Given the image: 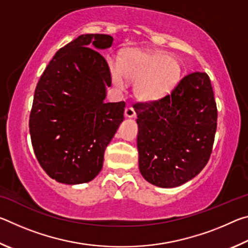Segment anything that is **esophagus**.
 <instances>
[{
  "instance_id": "obj_1",
  "label": "esophagus",
  "mask_w": 248,
  "mask_h": 248,
  "mask_svg": "<svg viewBox=\"0 0 248 248\" xmlns=\"http://www.w3.org/2000/svg\"><path fill=\"white\" fill-rule=\"evenodd\" d=\"M124 115L128 118H133V117H136V111H134L132 107H127L124 109Z\"/></svg>"
}]
</instances>
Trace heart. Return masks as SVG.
<instances>
[{
    "instance_id": "obj_1",
    "label": "heart",
    "mask_w": 248,
    "mask_h": 248,
    "mask_svg": "<svg viewBox=\"0 0 248 248\" xmlns=\"http://www.w3.org/2000/svg\"><path fill=\"white\" fill-rule=\"evenodd\" d=\"M111 81L124 87L133 84V94L142 102H154L169 95L179 82L182 65L175 57L154 50L129 49L120 57V66L109 62Z\"/></svg>"
}]
</instances>
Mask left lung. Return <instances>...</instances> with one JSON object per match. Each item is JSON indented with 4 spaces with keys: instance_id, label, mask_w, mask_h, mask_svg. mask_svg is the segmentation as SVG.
Wrapping results in <instances>:
<instances>
[{
    "instance_id": "obj_1",
    "label": "left lung",
    "mask_w": 248,
    "mask_h": 248,
    "mask_svg": "<svg viewBox=\"0 0 248 248\" xmlns=\"http://www.w3.org/2000/svg\"><path fill=\"white\" fill-rule=\"evenodd\" d=\"M139 170L162 188L180 186L207 165L217 130V104L210 78L194 72L161 99L134 105Z\"/></svg>"
}]
</instances>
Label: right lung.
I'll return each mask as SVG.
<instances>
[{
	"mask_svg": "<svg viewBox=\"0 0 248 248\" xmlns=\"http://www.w3.org/2000/svg\"><path fill=\"white\" fill-rule=\"evenodd\" d=\"M114 38L86 33L54 54L37 84L29 117L33 152L52 179L66 185L93 180L104 153L124 121V102L105 103L111 85L98 50Z\"/></svg>",
	"mask_w": 248,
	"mask_h": 248,
	"instance_id": "obj_1",
	"label": "right lung"
}]
</instances>
